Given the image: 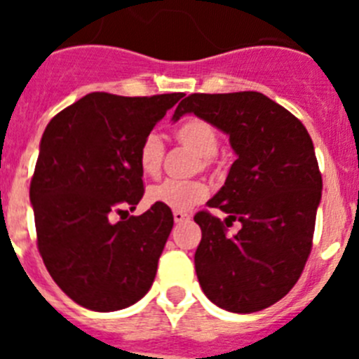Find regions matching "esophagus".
<instances>
[{
  "label": "esophagus",
  "instance_id": "1",
  "mask_svg": "<svg viewBox=\"0 0 359 359\" xmlns=\"http://www.w3.org/2000/svg\"><path fill=\"white\" fill-rule=\"evenodd\" d=\"M174 221H176V223H183V221H187V219H190V215L187 214V212H177V210H174Z\"/></svg>",
  "mask_w": 359,
  "mask_h": 359
}]
</instances>
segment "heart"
Returning <instances> with one entry per match:
<instances>
[{
    "instance_id": "obj_1",
    "label": "heart",
    "mask_w": 359,
    "mask_h": 359,
    "mask_svg": "<svg viewBox=\"0 0 359 359\" xmlns=\"http://www.w3.org/2000/svg\"><path fill=\"white\" fill-rule=\"evenodd\" d=\"M174 138L180 145L196 152L199 161H196V170H205L212 165V158L217 152L219 135L215 128L207 120L198 116H189L183 120L174 131ZM165 158V145L158 133H147L142 138L138 147V167L145 176H156L161 170ZM207 185L198 180L192 182H177V180H165V182L151 185L147 189V201L152 205H160L165 208L183 212L198 205L207 198Z\"/></svg>"
}]
</instances>
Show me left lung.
<instances>
[{
	"label": "left lung",
	"instance_id": "8db88e82",
	"mask_svg": "<svg viewBox=\"0 0 359 359\" xmlns=\"http://www.w3.org/2000/svg\"><path fill=\"white\" fill-rule=\"evenodd\" d=\"M194 113L230 135L237 154L223 189L194 215L201 243L196 273L215 306L255 313L286 297L304 271L322 198V174L304 123L257 91L192 93L174 120ZM243 226L233 236L227 226Z\"/></svg>",
	"mask_w": 359,
	"mask_h": 359
}]
</instances>
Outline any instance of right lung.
Segmentation results:
<instances>
[{
	"label": "right lung",
	"mask_w": 359,
	"mask_h": 359,
	"mask_svg": "<svg viewBox=\"0 0 359 359\" xmlns=\"http://www.w3.org/2000/svg\"><path fill=\"white\" fill-rule=\"evenodd\" d=\"M182 97L97 91L44 129L30 182L37 250L57 286L86 309L133 306L156 277L174 215L160 205L129 215L145 192L136 158L142 138Z\"/></svg>",
	"instance_id": "right-lung-1"
}]
</instances>
